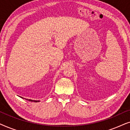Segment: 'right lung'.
<instances>
[{
    "label": "right lung",
    "mask_w": 130,
    "mask_h": 130,
    "mask_svg": "<svg viewBox=\"0 0 130 130\" xmlns=\"http://www.w3.org/2000/svg\"><path fill=\"white\" fill-rule=\"evenodd\" d=\"M20 98H23V99H26V100H28L29 101H31V102H40V101H35V100H32V99H26V98H24L21 97V96H19Z\"/></svg>",
    "instance_id": "right-lung-1"
}]
</instances>
